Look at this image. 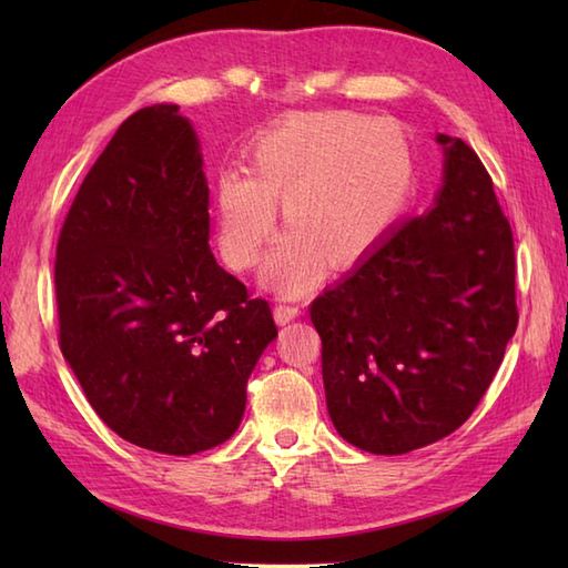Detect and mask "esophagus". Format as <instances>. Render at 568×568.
Listing matches in <instances>:
<instances>
[{"mask_svg":"<svg viewBox=\"0 0 568 568\" xmlns=\"http://www.w3.org/2000/svg\"><path fill=\"white\" fill-rule=\"evenodd\" d=\"M300 315V307L297 305H287V303H277L273 310V317L277 324H287L293 322Z\"/></svg>","mask_w":568,"mask_h":568,"instance_id":"esophagus-1","label":"esophagus"}]
</instances>
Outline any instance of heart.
<instances>
[{
  "mask_svg": "<svg viewBox=\"0 0 568 568\" xmlns=\"http://www.w3.org/2000/svg\"><path fill=\"white\" fill-rule=\"evenodd\" d=\"M407 131L385 116L317 112L285 119L253 141L248 173L216 180V244L229 268H256L275 236V204L287 234L265 271L281 295H303L322 261L352 268L376 248L415 190Z\"/></svg>",
  "mask_w": 568,
  "mask_h": 568,
  "instance_id": "heart-1",
  "label": "heart"
}]
</instances>
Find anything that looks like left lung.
<instances>
[{
	"label": "left lung",
	"mask_w": 568,
	"mask_h": 568,
	"mask_svg": "<svg viewBox=\"0 0 568 568\" xmlns=\"http://www.w3.org/2000/svg\"><path fill=\"white\" fill-rule=\"evenodd\" d=\"M434 207L385 236L310 305L336 432L407 454L474 415L517 329L515 244L476 151L439 134Z\"/></svg>",
	"instance_id": "obj_1"
}]
</instances>
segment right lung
I'll list each match as a JSON object with an SVG mask.
<instances>
[{
    "instance_id": "obj_1",
    "label": "right lung",
    "mask_w": 568,
    "mask_h": 568,
    "mask_svg": "<svg viewBox=\"0 0 568 568\" xmlns=\"http://www.w3.org/2000/svg\"><path fill=\"white\" fill-rule=\"evenodd\" d=\"M58 344L94 413L141 449L226 442L275 336L210 251V187L175 104L143 106L82 180L55 248Z\"/></svg>"
}]
</instances>
